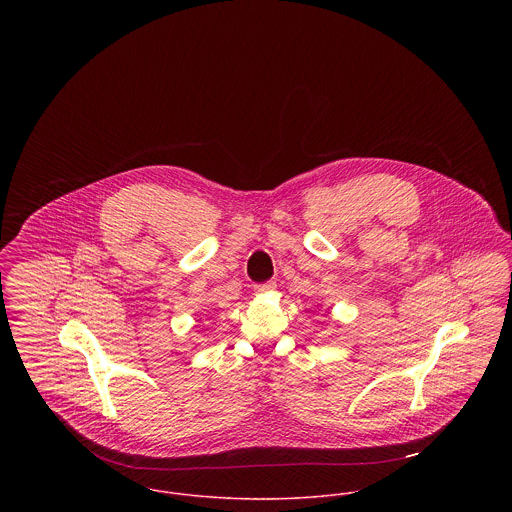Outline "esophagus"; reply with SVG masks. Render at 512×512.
<instances>
[{
    "label": "esophagus",
    "mask_w": 512,
    "mask_h": 512,
    "mask_svg": "<svg viewBox=\"0 0 512 512\" xmlns=\"http://www.w3.org/2000/svg\"><path fill=\"white\" fill-rule=\"evenodd\" d=\"M272 290H276V282H266V284L254 286V292L256 293L272 292Z\"/></svg>",
    "instance_id": "34e87169"
}]
</instances>
